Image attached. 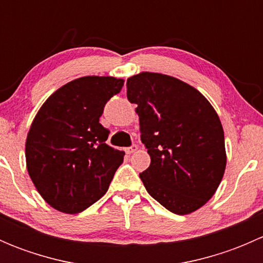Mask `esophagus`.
Returning a JSON list of instances; mask_svg holds the SVG:
<instances>
[{
	"mask_svg": "<svg viewBox=\"0 0 263 263\" xmlns=\"http://www.w3.org/2000/svg\"><path fill=\"white\" fill-rule=\"evenodd\" d=\"M136 150H137V145H131L129 147L124 148V151H126L127 154H132V153H135Z\"/></svg>",
	"mask_w": 263,
	"mask_h": 263,
	"instance_id": "34e87169",
	"label": "esophagus"
}]
</instances>
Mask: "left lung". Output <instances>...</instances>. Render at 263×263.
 <instances>
[{
	"label": "left lung",
	"mask_w": 263,
	"mask_h": 263,
	"mask_svg": "<svg viewBox=\"0 0 263 263\" xmlns=\"http://www.w3.org/2000/svg\"><path fill=\"white\" fill-rule=\"evenodd\" d=\"M127 98L137 104L141 141L151 158L140 173L148 195L177 215L202 208L227 165L224 131L214 108L191 85L154 72L129 78Z\"/></svg>",
	"instance_id": "left-lung-1"
}]
</instances>
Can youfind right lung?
Returning a JSON list of instances; mask_svg holds the SVG:
<instances>
[{
	"label": "right lung",
	"instance_id": "obj_1",
	"mask_svg": "<svg viewBox=\"0 0 263 263\" xmlns=\"http://www.w3.org/2000/svg\"><path fill=\"white\" fill-rule=\"evenodd\" d=\"M122 79L86 76L63 85L46 100L25 144L29 176L55 210L78 214L97 202L123 161V151L105 144L109 129L99 123Z\"/></svg>",
	"mask_w": 263,
	"mask_h": 263
}]
</instances>
